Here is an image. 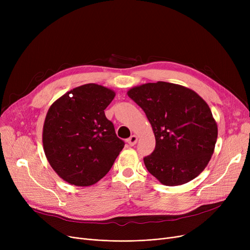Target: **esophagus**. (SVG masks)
<instances>
[{
  "instance_id": "esophagus-1",
  "label": "esophagus",
  "mask_w": 250,
  "mask_h": 250,
  "mask_svg": "<svg viewBox=\"0 0 250 250\" xmlns=\"http://www.w3.org/2000/svg\"><path fill=\"white\" fill-rule=\"evenodd\" d=\"M126 142H127V144H128L129 146H135L136 144H137V142H138V138H137V136L133 135V136H130V137L126 140Z\"/></svg>"
}]
</instances>
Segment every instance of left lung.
Listing matches in <instances>:
<instances>
[{
  "mask_svg": "<svg viewBox=\"0 0 250 250\" xmlns=\"http://www.w3.org/2000/svg\"><path fill=\"white\" fill-rule=\"evenodd\" d=\"M146 113L156 139L154 151L144 158L148 171L168 187L198 176L214 153L218 127L211 109L194 91L157 82L127 92Z\"/></svg>",
  "mask_w": 250,
  "mask_h": 250,
  "instance_id": "1",
  "label": "left lung"
}]
</instances>
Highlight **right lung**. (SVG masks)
Returning a JSON list of instances; mask_svg holds the SVG:
<instances>
[{
	"label": "right lung",
	"mask_w": 250,
	"mask_h": 250,
	"mask_svg": "<svg viewBox=\"0 0 250 250\" xmlns=\"http://www.w3.org/2000/svg\"><path fill=\"white\" fill-rule=\"evenodd\" d=\"M114 96L108 88L86 84L67 92L47 111L44 153L52 169L71 185H94L107 174L125 147L104 113Z\"/></svg>",
	"instance_id": "1"
}]
</instances>
